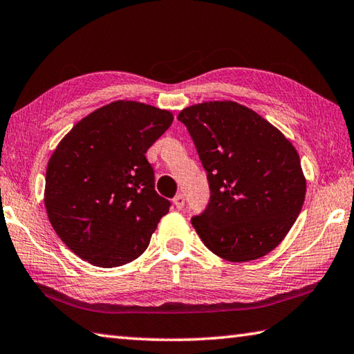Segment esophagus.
<instances>
[{"instance_id": "esophagus-1", "label": "esophagus", "mask_w": 354, "mask_h": 354, "mask_svg": "<svg viewBox=\"0 0 354 354\" xmlns=\"http://www.w3.org/2000/svg\"><path fill=\"white\" fill-rule=\"evenodd\" d=\"M173 205H175L176 209H183L184 207V196L183 195H176L173 198Z\"/></svg>"}]
</instances>
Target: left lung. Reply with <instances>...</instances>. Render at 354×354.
<instances>
[{"label": "left lung", "mask_w": 354, "mask_h": 354, "mask_svg": "<svg viewBox=\"0 0 354 354\" xmlns=\"http://www.w3.org/2000/svg\"><path fill=\"white\" fill-rule=\"evenodd\" d=\"M207 171L211 201L192 218L214 254L230 262L259 259L295 223L306 178L292 142L236 101H206L179 112Z\"/></svg>", "instance_id": "1"}]
</instances>
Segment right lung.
I'll use <instances>...</instances> for the list:
<instances>
[{
	"instance_id": "right-lung-1",
	"label": "right lung",
	"mask_w": 354,
	"mask_h": 354,
	"mask_svg": "<svg viewBox=\"0 0 354 354\" xmlns=\"http://www.w3.org/2000/svg\"><path fill=\"white\" fill-rule=\"evenodd\" d=\"M171 122L170 111L118 100L80 120L57 143L46 167L45 209L81 259L120 267L148 248L170 201L156 194L145 153Z\"/></svg>"
}]
</instances>
